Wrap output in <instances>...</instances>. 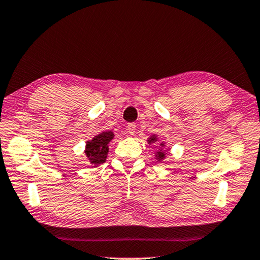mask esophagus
<instances>
[{
  "label": "esophagus",
  "instance_id": "1",
  "mask_svg": "<svg viewBox=\"0 0 260 260\" xmlns=\"http://www.w3.org/2000/svg\"><path fill=\"white\" fill-rule=\"evenodd\" d=\"M126 129H127V133H129L130 135H135V133H136V124L130 123L129 125L126 126Z\"/></svg>",
  "mask_w": 260,
  "mask_h": 260
}]
</instances>
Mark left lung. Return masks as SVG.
<instances>
[{"label":"left lung","mask_w":260,"mask_h":260,"mask_svg":"<svg viewBox=\"0 0 260 260\" xmlns=\"http://www.w3.org/2000/svg\"><path fill=\"white\" fill-rule=\"evenodd\" d=\"M157 141H158L157 136H155V135H153V136H151V137L148 139V143H149V144H156ZM159 146H160V148L158 149V151L156 152L155 157H156V159L158 161H163L165 159V156H167V150H164L165 143H163V142L159 143Z\"/></svg>","instance_id":"1"}]
</instances>
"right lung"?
<instances>
[{"instance_id": "add662e5", "label": "right lung", "mask_w": 260, "mask_h": 260, "mask_svg": "<svg viewBox=\"0 0 260 260\" xmlns=\"http://www.w3.org/2000/svg\"><path fill=\"white\" fill-rule=\"evenodd\" d=\"M114 133L112 131H103L93 137L91 141L85 143L84 153L86 159L92 168L99 167L100 164H103L107 160L108 152H109V143L114 138Z\"/></svg>"}]
</instances>
